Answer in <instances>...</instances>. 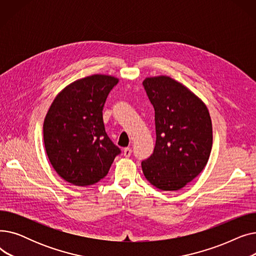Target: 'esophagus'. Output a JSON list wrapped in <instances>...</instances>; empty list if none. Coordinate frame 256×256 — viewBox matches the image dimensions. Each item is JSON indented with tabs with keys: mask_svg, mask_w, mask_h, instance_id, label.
I'll use <instances>...</instances> for the list:
<instances>
[{
	"mask_svg": "<svg viewBox=\"0 0 256 256\" xmlns=\"http://www.w3.org/2000/svg\"><path fill=\"white\" fill-rule=\"evenodd\" d=\"M124 156H126V158H128V156L132 154V150L130 148V147H126V148L124 150Z\"/></svg>",
	"mask_w": 256,
	"mask_h": 256,
	"instance_id": "1",
	"label": "esophagus"
}]
</instances>
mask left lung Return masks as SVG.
Listing matches in <instances>:
<instances>
[{"instance_id":"1","label":"left lung","mask_w":256,"mask_h":256,"mask_svg":"<svg viewBox=\"0 0 256 256\" xmlns=\"http://www.w3.org/2000/svg\"><path fill=\"white\" fill-rule=\"evenodd\" d=\"M143 86L154 109L156 140L143 162L144 176L163 191H178L206 167L212 128L204 102L167 76L146 78Z\"/></svg>"}]
</instances>
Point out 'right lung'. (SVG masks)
I'll return each mask as SVG.
<instances>
[{"mask_svg": "<svg viewBox=\"0 0 256 256\" xmlns=\"http://www.w3.org/2000/svg\"><path fill=\"white\" fill-rule=\"evenodd\" d=\"M118 80L106 74L80 78L52 102L44 122V147L52 168L67 182L85 186L100 182L121 152L102 120L106 100Z\"/></svg>", "mask_w": 256, "mask_h": 256, "instance_id": "obj_1", "label": "right lung"}]
</instances>
